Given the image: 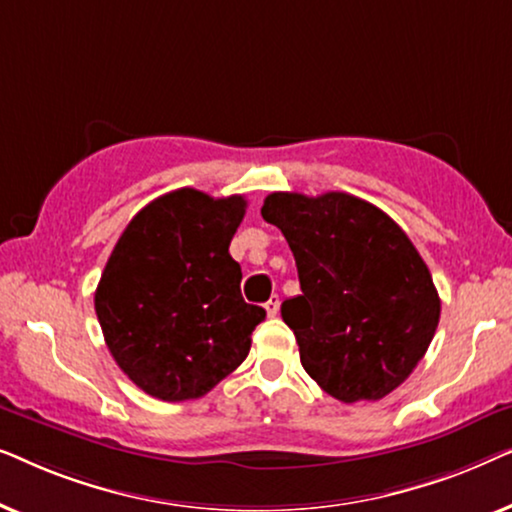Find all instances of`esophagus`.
Masks as SVG:
<instances>
[{"mask_svg": "<svg viewBox=\"0 0 512 512\" xmlns=\"http://www.w3.org/2000/svg\"><path fill=\"white\" fill-rule=\"evenodd\" d=\"M265 312H268V317H277V312H279V298L277 296H272L268 303H265Z\"/></svg>", "mask_w": 512, "mask_h": 512, "instance_id": "obj_1", "label": "esophagus"}]
</instances>
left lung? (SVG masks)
<instances>
[{"label": "left lung", "instance_id": "obj_1", "mask_svg": "<svg viewBox=\"0 0 512 512\" xmlns=\"http://www.w3.org/2000/svg\"><path fill=\"white\" fill-rule=\"evenodd\" d=\"M261 214L296 258L303 293L284 300L282 319L307 375L342 403L391 394L424 359L440 319L410 237L382 209L340 191L270 193Z\"/></svg>", "mask_w": 512, "mask_h": 512}]
</instances>
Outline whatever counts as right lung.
<instances>
[{"label":"right lung","mask_w":512,"mask_h":512,"mask_svg":"<svg viewBox=\"0 0 512 512\" xmlns=\"http://www.w3.org/2000/svg\"><path fill=\"white\" fill-rule=\"evenodd\" d=\"M242 195L179 188L149 202L118 237L95 312L118 368L160 401L205 396L247 359L265 310L244 303L228 254Z\"/></svg>","instance_id":"1"}]
</instances>
